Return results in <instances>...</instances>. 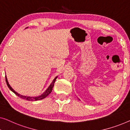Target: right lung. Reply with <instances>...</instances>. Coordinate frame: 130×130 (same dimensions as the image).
I'll list each match as a JSON object with an SVG mask.
<instances>
[{
	"instance_id": "right-lung-1",
	"label": "right lung",
	"mask_w": 130,
	"mask_h": 130,
	"mask_svg": "<svg viewBox=\"0 0 130 130\" xmlns=\"http://www.w3.org/2000/svg\"><path fill=\"white\" fill-rule=\"evenodd\" d=\"M5 78H6V84H7V85H8V87H9V88L11 91H12L13 92H14V94H15L16 95H18L19 97L22 98V99H24V100H26L27 101H38V100H42L43 98H45L46 97V96L50 94V93L52 92V90L53 89V87H54V84H55V82L56 81V79L57 78V76L54 79V81H52V84H51L50 86L48 87V88H47L46 91H45V92L43 93V94H42L41 95H40L39 96H36V97H30V96H23V95H20L17 93L16 92H15L12 87H10L9 84L8 83V79H7V78H6V76H5Z\"/></svg>"
}]
</instances>
